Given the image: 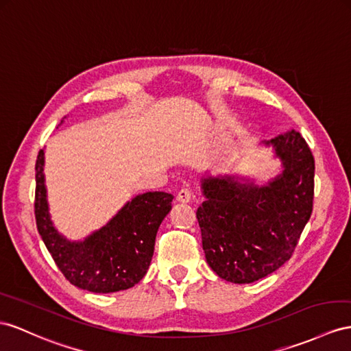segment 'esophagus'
<instances>
[{
  "mask_svg": "<svg viewBox=\"0 0 351 351\" xmlns=\"http://www.w3.org/2000/svg\"><path fill=\"white\" fill-rule=\"evenodd\" d=\"M176 200L179 203H190L193 200V194L190 190H188V188H182V190L178 193Z\"/></svg>",
  "mask_w": 351,
  "mask_h": 351,
  "instance_id": "34e87169",
  "label": "esophagus"
}]
</instances>
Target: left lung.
Returning <instances> with one entry per match:
<instances>
[{
    "mask_svg": "<svg viewBox=\"0 0 351 351\" xmlns=\"http://www.w3.org/2000/svg\"><path fill=\"white\" fill-rule=\"evenodd\" d=\"M282 172L263 185L237 175L202 178L197 209L209 267L231 283H252L293 254L313 210L314 158L300 132L264 141Z\"/></svg>",
    "mask_w": 351,
    "mask_h": 351,
    "instance_id": "obj_1",
    "label": "left lung"
}]
</instances>
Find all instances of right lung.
Instances as JSON below:
<instances>
[{"instance_id":"add662e5","label":"right lung","mask_w":351,"mask_h":351,"mask_svg":"<svg viewBox=\"0 0 351 351\" xmlns=\"http://www.w3.org/2000/svg\"><path fill=\"white\" fill-rule=\"evenodd\" d=\"M35 182L38 232L69 283L95 293H110L129 289L142 280L154 254L160 223L172 209V194H139L125 203L104 227L83 240L73 241L53 226L44 178V149L38 152L35 163Z\"/></svg>"}]
</instances>
